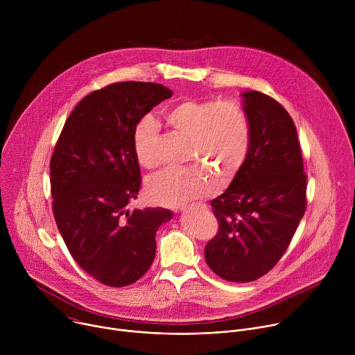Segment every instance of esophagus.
Returning a JSON list of instances; mask_svg holds the SVG:
<instances>
[{
    "label": "esophagus",
    "mask_w": 355,
    "mask_h": 355,
    "mask_svg": "<svg viewBox=\"0 0 355 355\" xmlns=\"http://www.w3.org/2000/svg\"><path fill=\"white\" fill-rule=\"evenodd\" d=\"M180 211H182V212H184V211H187V208H181Z\"/></svg>",
    "instance_id": "34e87169"
}]
</instances>
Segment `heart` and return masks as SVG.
Here are the masks:
<instances>
[{"mask_svg":"<svg viewBox=\"0 0 355 355\" xmlns=\"http://www.w3.org/2000/svg\"><path fill=\"white\" fill-rule=\"evenodd\" d=\"M163 118L177 135L188 139L187 162L205 170L166 168L148 177L146 193L155 204L181 207L204 198L215 189L207 171L230 180L245 163L251 128L245 111L234 101L185 98L167 107ZM157 137L159 126L150 116L140 119L133 130L135 156L144 168L157 164Z\"/></svg>","mask_w":355,"mask_h":355,"instance_id":"heart-1","label":"heart"}]
</instances>
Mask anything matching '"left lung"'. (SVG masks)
I'll return each instance as SVG.
<instances>
[{"label": "left lung", "mask_w": 355, "mask_h": 355, "mask_svg": "<svg viewBox=\"0 0 355 355\" xmlns=\"http://www.w3.org/2000/svg\"><path fill=\"white\" fill-rule=\"evenodd\" d=\"M251 140L229 188L211 200L219 232L205 260L220 278L256 281L275 267L306 211V174L295 123L277 101L241 94Z\"/></svg>", "instance_id": "left-lung-1"}]
</instances>
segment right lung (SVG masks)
Returning <instances> with one entry per match:
<instances>
[{
	"mask_svg": "<svg viewBox=\"0 0 355 355\" xmlns=\"http://www.w3.org/2000/svg\"><path fill=\"white\" fill-rule=\"evenodd\" d=\"M171 95L162 84L141 81L88 94L67 118L50 160L59 232L76 263L104 285L141 278L156 256L157 229L173 218L163 208L128 209L141 184L133 130Z\"/></svg>",
	"mask_w": 355,
	"mask_h": 355,
	"instance_id": "obj_1",
	"label": "right lung"
}]
</instances>
